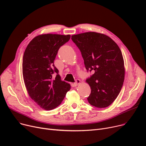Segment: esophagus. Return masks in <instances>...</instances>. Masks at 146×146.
<instances>
[{"instance_id": "esophagus-1", "label": "esophagus", "mask_w": 146, "mask_h": 146, "mask_svg": "<svg viewBox=\"0 0 146 146\" xmlns=\"http://www.w3.org/2000/svg\"><path fill=\"white\" fill-rule=\"evenodd\" d=\"M80 83V79H76V80H75V82L74 83V86H78L79 84Z\"/></svg>"}]
</instances>
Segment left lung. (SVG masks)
<instances>
[{"label": "left lung", "instance_id": "8db88e82", "mask_svg": "<svg viewBox=\"0 0 146 146\" xmlns=\"http://www.w3.org/2000/svg\"><path fill=\"white\" fill-rule=\"evenodd\" d=\"M86 69L92 72L86 79L91 92L88 101L99 108L110 106L119 95L125 76L124 62L118 45L106 35L89 32L74 35Z\"/></svg>", "mask_w": 146, "mask_h": 146}]
</instances>
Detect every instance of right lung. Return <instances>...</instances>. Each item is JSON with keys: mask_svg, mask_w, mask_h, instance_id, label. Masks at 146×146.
Wrapping results in <instances>:
<instances>
[{"mask_svg": "<svg viewBox=\"0 0 146 146\" xmlns=\"http://www.w3.org/2000/svg\"><path fill=\"white\" fill-rule=\"evenodd\" d=\"M70 38V35H38L25 50L22 73L26 88L31 98L45 110L56 108L70 89V84L61 80L54 64L59 48Z\"/></svg>", "mask_w": 146, "mask_h": 146, "instance_id": "right-lung-1", "label": "right lung"}]
</instances>
